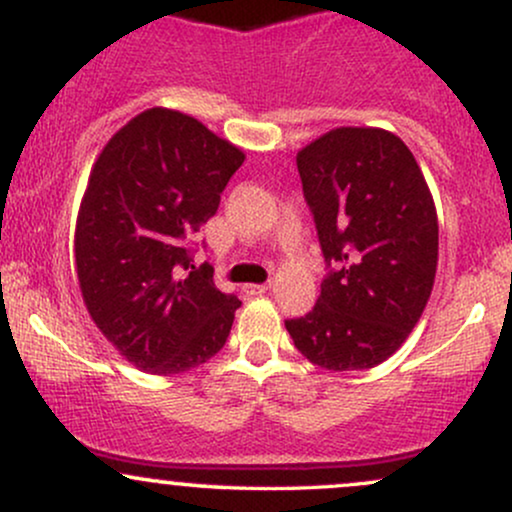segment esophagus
<instances>
[{"mask_svg": "<svg viewBox=\"0 0 512 512\" xmlns=\"http://www.w3.org/2000/svg\"><path fill=\"white\" fill-rule=\"evenodd\" d=\"M269 286H272V284H245L243 291L248 293V296H262V293L267 291Z\"/></svg>", "mask_w": 512, "mask_h": 512, "instance_id": "esophagus-1", "label": "esophagus"}]
</instances>
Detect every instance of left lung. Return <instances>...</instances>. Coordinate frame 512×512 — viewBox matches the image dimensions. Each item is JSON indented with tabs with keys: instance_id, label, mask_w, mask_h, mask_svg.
Listing matches in <instances>:
<instances>
[{
	"instance_id": "8db88e82",
	"label": "left lung",
	"mask_w": 512,
	"mask_h": 512,
	"mask_svg": "<svg viewBox=\"0 0 512 512\" xmlns=\"http://www.w3.org/2000/svg\"><path fill=\"white\" fill-rule=\"evenodd\" d=\"M327 264L315 308L286 320L315 366L363 370L390 358L424 313L438 219L419 163L392 132L339 127L296 156Z\"/></svg>"
}]
</instances>
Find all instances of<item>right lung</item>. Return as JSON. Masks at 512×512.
Listing matches in <instances>:
<instances>
[{
	"mask_svg": "<svg viewBox=\"0 0 512 512\" xmlns=\"http://www.w3.org/2000/svg\"><path fill=\"white\" fill-rule=\"evenodd\" d=\"M238 146L195 117L144 110L105 144L76 221V274L108 342L154 375L207 363L231 334L240 301L195 269L192 236L216 214L243 166Z\"/></svg>",
	"mask_w": 512,
	"mask_h": 512,
	"instance_id": "add662e5",
	"label": "right lung"
}]
</instances>
